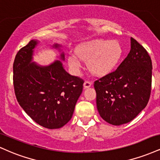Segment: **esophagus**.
<instances>
[{
	"label": "esophagus",
	"mask_w": 160,
	"mask_h": 160,
	"mask_svg": "<svg viewBox=\"0 0 160 160\" xmlns=\"http://www.w3.org/2000/svg\"><path fill=\"white\" fill-rule=\"evenodd\" d=\"M92 86V82L89 81H85L83 83V87L86 89V88H89Z\"/></svg>",
	"instance_id": "34e87169"
}]
</instances>
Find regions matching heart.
I'll use <instances>...</instances> for the list:
<instances>
[{
	"mask_svg": "<svg viewBox=\"0 0 160 160\" xmlns=\"http://www.w3.org/2000/svg\"><path fill=\"white\" fill-rule=\"evenodd\" d=\"M76 54L81 60L88 61V68L92 74L101 77L114 71L123 55V49L117 40H94L78 47ZM78 59L71 55L68 59L75 74H78L82 68Z\"/></svg>",
	"mask_w": 160,
	"mask_h": 160,
	"instance_id": "1",
	"label": "heart"
}]
</instances>
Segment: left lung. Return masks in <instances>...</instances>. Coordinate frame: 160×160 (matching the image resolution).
<instances>
[{"instance_id":"left-lung-1","label":"left lung","mask_w":160,"mask_h":160,"mask_svg":"<svg viewBox=\"0 0 160 160\" xmlns=\"http://www.w3.org/2000/svg\"><path fill=\"white\" fill-rule=\"evenodd\" d=\"M152 62L148 52L131 38V49L115 71L95 81L97 109L114 126L127 123L144 109L151 91Z\"/></svg>"}]
</instances>
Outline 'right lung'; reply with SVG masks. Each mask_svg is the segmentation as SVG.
<instances>
[{
	"label": "right lung",
	"instance_id": "add662e5",
	"mask_svg": "<svg viewBox=\"0 0 160 160\" xmlns=\"http://www.w3.org/2000/svg\"><path fill=\"white\" fill-rule=\"evenodd\" d=\"M39 41L32 40L16 54L13 63V86L19 105L33 120L44 128H59L72 117L84 81L69 74L62 62L56 60L43 66L33 62ZM62 46L53 49L61 52ZM65 61V54H60Z\"/></svg>",
	"mask_w": 160,
	"mask_h": 160
}]
</instances>
